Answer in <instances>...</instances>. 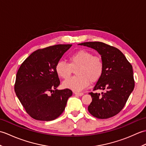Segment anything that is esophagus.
Instances as JSON below:
<instances>
[{"label": "esophagus", "instance_id": "obj_1", "mask_svg": "<svg viewBox=\"0 0 146 146\" xmlns=\"http://www.w3.org/2000/svg\"><path fill=\"white\" fill-rule=\"evenodd\" d=\"M74 94H75L76 95H78V96H82L83 95V93H80V92H74Z\"/></svg>", "mask_w": 146, "mask_h": 146}]
</instances>
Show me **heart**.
I'll return each mask as SVG.
<instances>
[{"label": "heart", "mask_w": 146, "mask_h": 146, "mask_svg": "<svg viewBox=\"0 0 146 146\" xmlns=\"http://www.w3.org/2000/svg\"><path fill=\"white\" fill-rule=\"evenodd\" d=\"M70 63L59 61L56 65V72L63 79L70 78L72 68L78 66L76 70L77 75L64 82L63 86L75 91H80L87 87L90 82L94 83L101 78L104 71V63L102 59L94 56L93 52L81 49L69 57Z\"/></svg>", "instance_id": "1"}]
</instances>
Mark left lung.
Masks as SVG:
<instances>
[{"mask_svg":"<svg viewBox=\"0 0 146 146\" xmlns=\"http://www.w3.org/2000/svg\"><path fill=\"white\" fill-rule=\"evenodd\" d=\"M95 49L101 55L104 71L94 90H102L100 94L90 92L92 102L88 110L93 116L105 119L119 113L125 106L134 88L135 82L131 64L119 49L102 42L78 44Z\"/></svg>","mask_w":146,"mask_h":146,"instance_id":"obj_1","label":"left lung"}]
</instances>
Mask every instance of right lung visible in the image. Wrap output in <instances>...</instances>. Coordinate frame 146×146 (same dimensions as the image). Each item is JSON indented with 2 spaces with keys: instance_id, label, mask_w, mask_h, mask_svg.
<instances>
[{
  "instance_id": "right-lung-1",
  "label": "right lung",
  "mask_w": 146,
  "mask_h": 146,
  "mask_svg": "<svg viewBox=\"0 0 146 146\" xmlns=\"http://www.w3.org/2000/svg\"><path fill=\"white\" fill-rule=\"evenodd\" d=\"M71 46L57 44L38 49L19 68L14 85L15 94L34 119H56L63 112L68 98L72 95L70 89H56L60 81L55 70L62 56Z\"/></svg>"
}]
</instances>
